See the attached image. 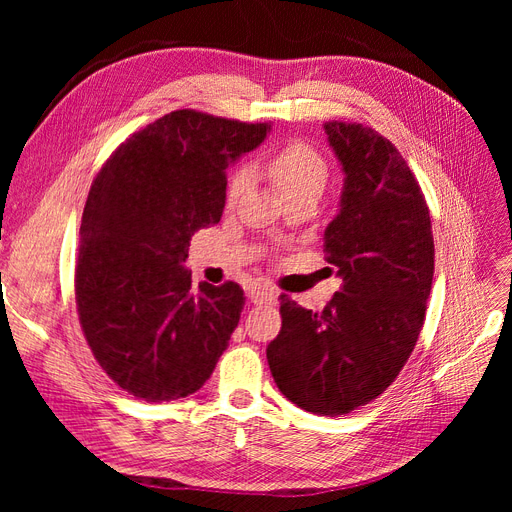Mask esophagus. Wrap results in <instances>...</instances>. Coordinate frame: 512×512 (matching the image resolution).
Listing matches in <instances>:
<instances>
[{
    "label": "esophagus",
    "mask_w": 512,
    "mask_h": 512,
    "mask_svg": "<svg viewBox=\"0 0 512 512\" xmlns=\"http://www.w3.org/2000/svg\"><path fill=\"white\" fill-rule=\"evenodd\" d=\"M247 294H250V299H252L254 305L275 303V299H277V292L271 286H254V288H250V292H247Z\"/></svg>",
    "instance_id": "1"
}]
</instances>
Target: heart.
<instances>
[{
	"label": "heart",
	"mask_w": 512,
	"mask_h": 512,
	"mask_svg": "<svg viewBox=\"0 0 512 512\" xmlns=\"http://www.w3.org/2000/svg\"><path fill=\"white\" fill-rule=\"evenodd\" d=\"M269 173L282 196L292 200L309 192L320 194L324 188V181H327L329 168L318 149L303 141H290L269 158ZM247 185H250V168L241 166L232 173L228 181V205L237 203L247 190Z\"/></svg>",
	"instance_id": "obj_1"
}]
</instances>
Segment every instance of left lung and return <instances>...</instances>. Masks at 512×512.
I'll use <instances>...</instances> for the list:
<instances>
[{"label":"left lung","mask_w":512,"mask_h":512,"mask_svg":"<svg viewBox=\"0 0 512 512\" xmlns=\"http://www.w3.org/2000/svg\"><path fill=\"white\" fill-rule=\"evenodd\" d=\"M324 132L346 175L324 230L342 288L322 312L280 294L282 331L267 359L292 404L339 416L382 395L410 359L431 292L433 235L421 185L389 138L335 119Z\"/></svg>","instance_id":"left-lung-1"}]
</instances>
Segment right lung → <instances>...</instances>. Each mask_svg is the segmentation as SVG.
I'll return each mask as SVG.
<instances>
[{
    "label": "right lung",
    "mask_w": 512,
    "mask_h": 512,
    "mask_svg": "<svg viewBox=\"0 0 512 512\" xmlns=\"http://www.w3.org/2000/svg\"><path fill=\"white\" fill-rule=\"evenodd\" d=\"M269 130L181 108L130 134L91 183L76 312L104 374L136 399L196 393L239 324L243 288H194L183 262L194 232L222 218L228 164Z\"/></svg>",
    "instance_id": "right-lung-1"
}]
</instances>
